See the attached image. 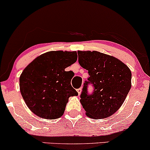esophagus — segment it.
I'll use <instances>...</instances> for the list:
<instances>
[{
  "label": "esophagus",
  "mask_w": 150,
  "mask_h": 150,
  "mask_svg": "<svg viewBox=\"0 0 150 150\" xmlns=\"http://www.w3.org/2000/svg\"><path fill=\"white\" fill-rule=\"evenodd\" d=\"M82 88H79V89H77V92H78V94L79 95H80V94H81V92H82Z\"/></svg>",
  "instance_id": "34e87169"
}]
</instances>
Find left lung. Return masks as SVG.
<instances>
[{
	"instance_id": "obj_1",
	"label": "left lung",
	"mask_w": 150,
	"mask_h": 150,
	"mask_svg": "<svg viewBox=\"0 0 150 150\" xmlns=\"http://www.w3.org/2000/svg\"><path fill=\"white\" fill-rule=\"evenodd\" d=\"M78 62L88 70L80 103L89 118L96 119L109 117L124 102L131 88L130 70L118 58L96 51H77ZM92 83L94 92L87 93V85Z\"/></svg>"
}]
</instances>
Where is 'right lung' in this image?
<instances>
[{"mask_svg": "<svg viewBox=\"0 0 150 150\" xmlns=\"http://www.w3.org/2000/svg\"><path fill=\"white\" fill-rule=\"evenodd\" d=\"M77 59L76 51H49L36 58L22 71L20 92L34 114L45 119L60 118L69 97L78 95L70 85L73 73L65 70Z\"/></svg>", "mask_w": 150, "mask_h": 150, "instance_id": "right-lung-1", "label": "right lung"}]
</instances>
